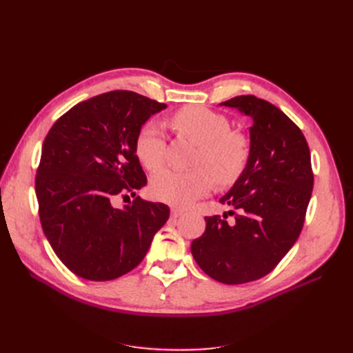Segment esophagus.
Segmentation results:
<instances>
[{"mask_svg": "<svg viewBox=\"0 0 353 353\" xmlns=\"http://www.w3.org/2000/svg\"><path fill=\"white\" fill-rule=\"evenodd\" d=\"M183 213H184V210H181L178 208L170 209V216H172V218H179L181 215H183Z\"/></svg>", "mask_w": 353, "mask_h": 353, "instance_id": "34e87169", "label": "esophagus"}]
</instances>
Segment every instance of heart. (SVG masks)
<instances>
[{"instance_id":"1","label":"heart","mask_w":353,"mask_h":353,"mask_svg":"<svg viewBox=\"0 0 353 353\" xmlns=\"http://www.w3.org/2000/svg\"><path fill=\"white\" fill-rule=\"evenodd\" d=\"M176 130L200 145L194 169H162L150 179V193L169 205L185 208L206 196L215 184H230L243 172L249 157V143L241 132L230 131L225 116L205 108H185L172 119ZM135 154L148 170L165 160V131L157 121L147 122L135 140Z\"/></svg>"}]
</instances>
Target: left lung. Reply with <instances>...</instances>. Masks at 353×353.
<instances>
[{
	"instance_id": "8db88e82",
	"label": "left lung",
	"mask_w": 353,
	"mask_h": 353,
	"mask_svg": "<svg viewBox=\"0 0 353 353\" xmlns=\"http://www.w3.org/2000/svg\"><path fill=\"white\" fill-rule=\"evenodd\" d=\"M253 121L243 172L219 201L237 210L234 223L206 216L191 253L210 279L243 284L270 274L293 248L311 200L314 174L302 131L274 104L254 95L221 103ZM232 212V210H230Z\"/></svg>"
}]
</instances>
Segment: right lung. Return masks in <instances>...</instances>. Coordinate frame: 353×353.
Instances as JSON below:
<instances>
[{
	"mask_svg": "<svg viewBox=\"0 0 353 353\" xmlns=\"http://www.w3.org/2000/svg\"><path fill=\"white\" fill-rule=\"evenodd\" d=\"M165 108L132 91H110L73 105L46 137L35 179L41 225L59 259L85 280L132 271L169 218L163 203L140 197L113 205L145 187L135 140Z\"/></svg>",
	"mask_w": 353,
	"mask_h": 353,
	"instance_id": "obj_1",
	"label": "right lung"
}]
</instances>
